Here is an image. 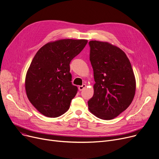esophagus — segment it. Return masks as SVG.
<instances>
[{"label":"esophagus","mask_w":159,"mask_h":159,"mask_svg":"<svg viewBox=\"0 0 159 159\" xmlns=\"http://www.w3.org/2000/svg\"><path fill=\"white\" fill-rule=\"evenodd\" d=\"M86 84H82V86H79V91H82L84 88H86Z\"/></svg>","instance_id":"1"}]
</instances>
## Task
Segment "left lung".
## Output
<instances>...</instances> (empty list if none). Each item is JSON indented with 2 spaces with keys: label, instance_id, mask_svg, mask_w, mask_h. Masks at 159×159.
Instances as JSON below:
<instances>
[{
  "label": "left lung",
  "instance_id": "obj_1",
  "mask_svg": "<svg viewBox=\"0 0 159 159\" xmlns=\"http://www.w3.org/2000/svg\"><path fill=\"white\" fill-rule=\"evenodd\" d=\"M89 45L95 84L88 108L98 118L112 120L134 99L136 83L132 65L122 50L108 42L90 41Z\"/></svg>",
  "mask_w": 159,
  "mask_h": 159
}]
</instances>
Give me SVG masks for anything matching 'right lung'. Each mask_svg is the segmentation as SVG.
<instances>
[{
    "label": "right lung",
    "instance_id": "add662e5",
    "mask_svg": "<svg viewBox=\"0 0 159 159\" xmlns=\"http://www.w3.org/2000/svg\"><path fill=\"white\" fill-rule=\"evenodd\" d=\"M87 43L86 39H60L37 52L27 70L25 87L29 100L41 114L56 118L69 109L78 91L71 82L70 63Z\"/></svg>",
    "mask_w": 159,
    "mask_h": 159
}]
</instances>
